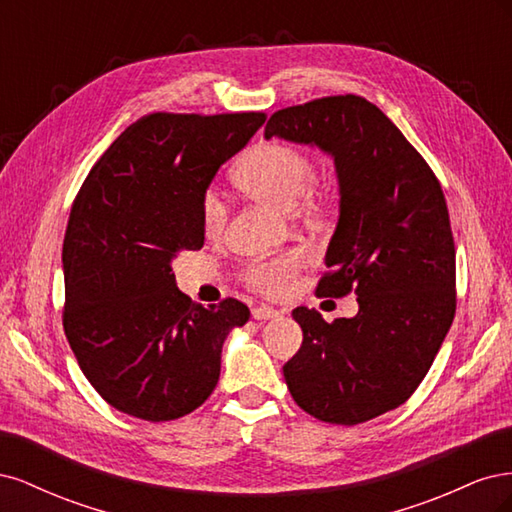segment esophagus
Listing matches in <instances>:
<instances>
[{"label": "esophagus", "mask_w": 512, "mask_h": 512, "mask_svg": "<svg viewBox=\"0 0 512 512\" xmlns=\"http://www.w3.org/2000/svg\"><path fill=\"white\" fill-rule=\"evenodd\" d=\"M252 316L256 320H271V318L280 316V312H277V309H273V307H269V305H258V307L252 309Z\"/></svg>", "instance_id": "1"}]
</instances>
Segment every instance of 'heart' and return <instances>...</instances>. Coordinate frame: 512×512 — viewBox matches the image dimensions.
Returning <instances> with one entry per match:
<instances>
[{
    "mask_svg": "<svg viewBox=\"0 0 512 512\" xmlns=\"http://www.w3.org/2000/svg\"><path fill=\"white\" fill-rule=\"evenodd\" d=\"M316 164L307 151L282 141L258 143L247 149L232 168V181L239 190L275 209L294 211L307 222H320L331 207L327 188L314 181ZM228 211L218 190H205L200 198V224L209 237L220 235ZM303 267L299 252L250 262L243 269V282L267 297H282Z\"/></svg>",
    "mask_w": 512,
    "mask_h": 512,
    "instance_id": "obj_1",
    "label": "heart"
}]
</instances>
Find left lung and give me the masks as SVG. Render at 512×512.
I'll use <instances>...</instances> for the list:
<instances>
[{
    "mask_svg": "<svg viewBox=\"0 0 512 512\" xmlns=\"http://www.w3.org/2000/svg\"><path fill=\"white\" fill-rule=\"evenodd\" d=\"M265 136L335 158L339 222L316 294L354 292L359 301V314L333 322L294 309L303 344L284 365L288 391L318 421H371L408 401L455 318V241L442 185L395 123L354 94L282 108Z\"/></svg>",
    "mask_w": 512,
    "mask_h": 512,
    "instance_id": "1",
    "label": "left lung"
}]
</instances>
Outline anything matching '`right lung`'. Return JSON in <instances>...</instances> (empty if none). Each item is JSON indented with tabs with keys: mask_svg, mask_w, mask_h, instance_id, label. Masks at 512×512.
Wrapping results in <instances>:
<instances>
[{
	"mask_svg": "<svg viewBox=\"0 0 512 512\" xmlns=\"http://www.w3.org/2000/svg\"><path fill=\"white\" fill-rule=\"evenodd\" d=\"M265 113H151L89 170L64 237L61 322L85 378L130 416L160 423L203 406L245 303H192L170 262L205 245L200 198Z\"/></svg>",
	"mask_w": 512,
	"mask_h": 512,
	"instance_id": "1",
	"label": "right lung"
}]
</instances>
